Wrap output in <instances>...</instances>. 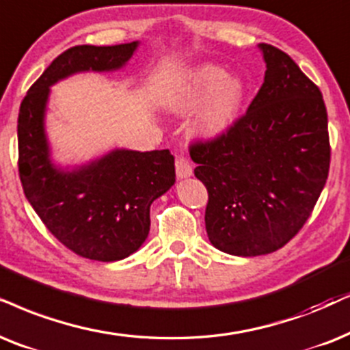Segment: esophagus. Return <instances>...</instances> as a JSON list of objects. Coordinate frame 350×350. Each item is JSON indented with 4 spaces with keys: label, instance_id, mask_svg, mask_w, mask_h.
<instances>
[{
    "label": "esophagus",
    "instance_id": "obj_1",
    "mask_svg": "<svg viewBox=\"0 0 350 350\" xmlns=\"http://www.w3.org/2000/svg\"><path fill=\"white\" fill-rule=\"evenodd\" d=\"M192 165L185 157H178L176 158V174H178L179 179H185L192 176Z\"/></svg>",
    "mask_w": 350,
    "mask_h": 350
}]
</instances>
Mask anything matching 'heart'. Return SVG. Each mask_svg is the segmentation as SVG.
Here are the masks:
<instances>
[{"mask_svg":"<svg viewBox=\"0 0 350 350\" xmlns=\"http://www.w3.org/2000/svg\"><path fill=\"white\" fill-rule=\"evenodd\" d=\"M244 95L245 87L241 79L228 77L226 70L219 66L205 64L167 92L166 105L174 113L184 114L206 100L193 122V134L215 139L236 121Z\"/></svg>","mask_w":350,"mask_h":350,"instance_id":"b5f03b06","label":"heart"}]
</instances>
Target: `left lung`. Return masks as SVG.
Wrapping results in <instances>:
<instances>
[{
  "instance_id": "left-lung-1",
  "label": "left lung",
  "mask_w": 350,
  "mask_h": 350,
  "mask_svg": "<svg viewBox=\"0 0 350 350\" xmlns=\"http://www.w3.org/2000/svg\"><path fill=\"white\" fill-rule=\"evenodd\" d=\"M263 85L223 135L190 145L208 190L205 226L216 249L271 254L297 234L329 171L328 114L321 92L289 55L260 43Z\"/></svg>"
}]
</instances>
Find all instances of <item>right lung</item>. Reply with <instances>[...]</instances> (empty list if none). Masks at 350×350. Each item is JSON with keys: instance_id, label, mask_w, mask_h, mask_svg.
Instances as JSON below:
<instances>
[{"instance_id": "right-lung-1", "label": "right lung", "mask_w": 350, "mask_h": 350, "mask_svg": "<svg viewBox=\"0 0 350 350\" xmlns=\"http://www.w3.org/2000/svg\"><path fill=\"white\" fill-rule=\"evenodd\" d=\"M139 42L79 45L61 53L24 96L17 119L19 178L25 197L53 236L74 254L118 262L140 249L150 231V205L176 180L170 150L116 148L61 170L50 157L45 113L50 87L77 72L121 69Z\"/></svg>"}]
</instances>
